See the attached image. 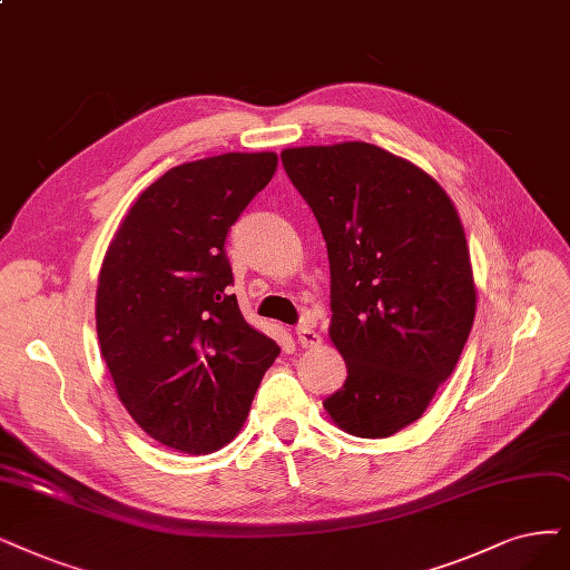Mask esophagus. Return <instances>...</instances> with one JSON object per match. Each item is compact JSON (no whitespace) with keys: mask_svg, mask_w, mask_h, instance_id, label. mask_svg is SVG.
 <instances>
[{"mask_svg":"<svg viewBox=\"0 0 570 570\" xmlns=\"http://www.w3.org/2000/svg\"><path fill=\"white\" fill-rule=\"evenodd\" d=\"M296 338H298V343H301L303 347H320V345H322L320 333L314 331L312 326H298V328H296Z\"/></svg>","mask_w":570,"mask_h":570,"instance_id":"1","label":"esophagus"}]
</instances>
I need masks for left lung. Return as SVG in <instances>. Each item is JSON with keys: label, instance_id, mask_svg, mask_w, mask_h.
<instances>
[{"label": "left lung", "instance_id": "8db88e82", "mask_svg": "<svg viewBox=\"0 0 570 570\" xmlns=\"http://www.w3.org/2000/svg\"><path fill=\"white\" fill-rule=\"evenodd\" d=\"M282 161L328 250V338L347 377L324 409L347 434L392 436L425 413L472 331L465 229L444 187L377 145L288 147Z\"/></svg>", "mask_w": 570, "mask_h": 570}]
</instances>
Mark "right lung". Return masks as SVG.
<instances>
[{
  "label": "right lung",
  "instance_id": "1",
  "mask_svg": "<svg viewBox=\"0 0 570 570\" xmlns=\"http://www.w3.org/2000/svg\"><path fill=\"white\" fill-rule=\"evenodd\" d=\"M274 153L168 168L105 250L96 331L119 402L161 446L214 453L246 423L279 345L239 312L229 227L277 171Z\"/></svg>",
  "mask_w": 570,
  "mask_h": 570
}]
</instances>
